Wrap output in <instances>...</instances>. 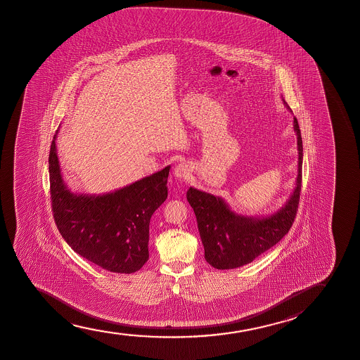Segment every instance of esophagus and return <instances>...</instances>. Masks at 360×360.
Segmentation results:
<instances>
[{
    "label": "esophagus",
    "mask_w": 360,
    "mask_h": 360,
    "mask_svg": "<svg viewBox=\"0 0 360 360\" xmlns=\"http://www.w3.org/2000/svg\"><path fill=\"white\" fill-rule=\"evenodd\" d=\"M173 174H174V177L178 178V179H186L188 177V174H189V167H188V165L186 163H178L177 166L174 167V171H173Z\"/></svg>",
    "instance_id": "esophagus-1"
}]
</instances>
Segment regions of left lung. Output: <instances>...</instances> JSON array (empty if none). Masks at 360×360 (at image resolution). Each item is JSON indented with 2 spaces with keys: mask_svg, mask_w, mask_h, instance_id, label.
Returning a JSON list of instances; mask_svg holds the SVG:
<instances>
[{
  "mask_svg": "<svg viewBox=\"0 0 360 360\" xmlns=\"http://www.w3.org/2000/svg\"><path fill=\"white\" fill-rule=\"evenodd\" d=\"M286 107L290 110L288 104ZM294 130L299 151L295 189L284 207L274 214L264 217L238 215L222 198L195 188L188 189L187 200L197 217L205 259L214 268L233 269L248 264L276 245L290 230L297 212L302 179V139L295 117Z\"/></svg>",
  "mask_w": 360,
  "mask_h": 360,
  "instance_id": "left-lung-1",
  "label": "left lung"
}]
</instances>
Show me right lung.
Returning a JSON list of instances; mask_svg holds the SVG:
<instances>
[{
  "label": "right lung",
  "instance_id": "add662e5",
  "mask_svg": "<svg viewBox=\"0 0 360 360\" xmlns=\"http://www.w3.org/2000/svg\"><path fill=\"white\" fill-rule=\"evenodd\" d=\"M56 134L49 153L50 198L61 236L79 256L105 271L135 273L148 262L150 219L167 199L171 166L102 195L72 193L61 176Z\"/></svg>",
  "mask_w": 360,
  "mask_h": 360
}]
</instances>
